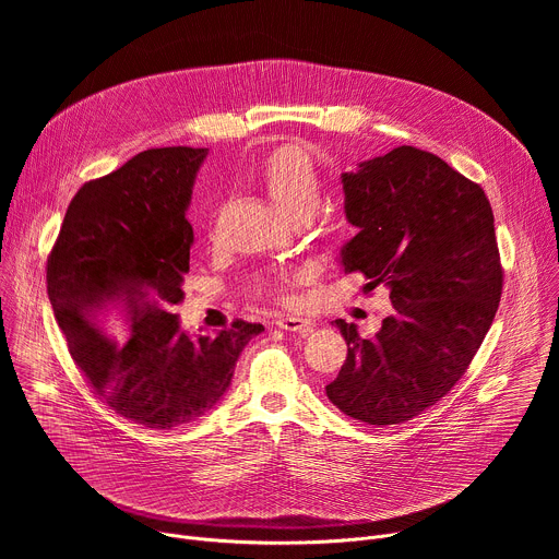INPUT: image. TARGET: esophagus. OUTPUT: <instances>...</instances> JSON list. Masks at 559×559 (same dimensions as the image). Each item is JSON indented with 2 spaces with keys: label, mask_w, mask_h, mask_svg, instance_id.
Returning <instances> with one entry per match:
<instances>
[{
  "label": "esophagus",
  "mask_w": 559,
  "mask_h": 559,
  "mask_svg": "<svg viewBox=\"0 0 559 559\" xmlns=\"http://www.w3.org/2000/svg\"><path fill=\"white\" fill-rule=\"evenodd\" d=\"M276 328L285 330V332H294V334H300V336H307L313 332V321H309V318H298V316H278L276 318Z\"/></svg>",
  "instance_id": "34e87169"
}]
</instances>
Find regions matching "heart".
Here are the masks:
<instances>
[{
	"mask_svg": "<svg viewBox=\"0 0 559 559\" xmlns=\"http://www.w3.org/2000/svg\"><path fill=\"white\" fill-rule=\"evenodd\" d=\"M252 177L267 190L272 201L294 221L309 218L323 201V179L318 173L313 158L296 145H283L254 166ZM287 274L265 272L252 278L250 289L257 296L285 298L283 283Z\"/></svg>",
	"mask_w": 559,
	"mask_h": 559,
	"instance_id": "b5f03b06",
	"label": "heart"
}]
</instances>
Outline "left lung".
Listing matches in <instances>:
<instances>
[{"instance_id": "left-lung-1", "label": "left lung", "mask_w": 559, "mask_h": 559, "mask_svg": "<svg viewBox=\"0 0 559 559\" xmlns=\"http://www.w3.org/2000/svg\"><path fill=\"white\" fill-rule=\"evenodd\" d=\"M343 190L358 227L343 270L384 285L393 313L373 338L338 318L347 360L325 391L354 420L397 425L451 391L493 323L504 281L493 212L480 186L414 145L345 173Z\"/></svg>"}]
</instances>
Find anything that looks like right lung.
<instances>
[{"label":"right lung","mask_w":559,"mask_h":559,"mask_svg":"<svg viewBox=\"0 0 559 559\" xmlns=\"http://www.w3.org/2000/svg\"><path fill=\"white\" fill-rule=\"evenodd\" d=\"M207 147H152L88 181L48 254V298L72 362L115 414L175 429L210 412L261 323L181 332L194 241L186 210Z\"/></svg>","instance_id":"1"}]
</instances>
